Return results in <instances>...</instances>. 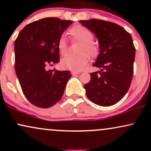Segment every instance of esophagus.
Segmentation results:
<instances>
[{"label":"esophagus","instance_id":"34e87169","mask_svg":"<svg viewBox=\"0 0 151 151\" xmlns=\"http://www.w3.org/2000/svg\"><path fill=\"white\" fill-rule=\"evenodd\" d=\"M71 73H72V75H76V74H80V72H77V71H72Z\"/></svg>","mask_w":151,"mask_h":151}]
</instances>
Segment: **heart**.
Listing matches in <instances>:
<instances>
[{"mask_svg": "<svg viewBox=\"0 0 151 151\" xmlns=\"http://www.w3.org/2000/svg\"><path fill=\"white\" fill-rule=\"evenodd\" d=\"M69 33L73 40L81 42L78 47L77 55H67L62 59L60 65L62 68L72 71H80L84 68L89 62V57L96 58L99 54V48L92 41L93 35L91 31L84 26L77 25L69 30ZM58 48L60 52L64 55L67 51V44L65 36L62 35L58 40ZM86 52L88 54L84 53Z\"/></svg>", "mask_w": 151, "mask_h": 151, "instance_id": "b5f03b06", "label": "heart"}]
</instances>
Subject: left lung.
Masks as SVG:
<instances>
[{"label":"left lung","instance_id":"left-lung-1","mask_svg":"<svg viewBox=\"0 0 151 151\" xmlns=\"http://www.w3.org/2000/svg\"><path fill=\"white\" fill-rule=\"evenodd\" d=\"M79 22L95 34L100 47L93 67L101 71L90 74L91 79L84 85L86 96L102 106L115 104L125 96L132 81L136 55L132 37L111 22L97 19Z\"/></svg>","mask_w":151,"mask_h":151}]
</instances>
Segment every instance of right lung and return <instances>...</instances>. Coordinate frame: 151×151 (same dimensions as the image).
Returning <instances> with one entry per match:
<instances>
[{"instance_id":"add662e5","label":"right lung","mask_w":151,"mask_h":151,"mask_svg":"<svg viewBox=\"0 0 151 151\" xmlns=\"http://www.w3.org/2000/svg\"><path fill=\"white\" fill-rule=\"evenodd\" d=\"M72 20L45 18L28 24L15 40V70L24 95L32 104L49 108L61 99L70 71L47 67L60 61L58 40Z\"/></svg>"}]
</instances>
